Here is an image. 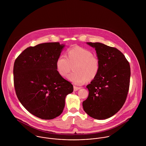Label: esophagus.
<instances>
[{
  "instance_id": "1",
  "label": "esophagus",
  "mask_w": 146,
  "mask_h": 146,
  "mask_svg": "<svg viewBox=\"0 0 146 146\" xmlns=\"http://www.w3.org/2000/svg\"><path fill=\"white\" fill-rule=\"evenodd\" d=\"M80 88L78 87V86H74V91H77L78 90L80 89Z\"/></svg>"
}]
</instances>
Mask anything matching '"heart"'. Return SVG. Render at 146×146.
<instances>
[{"instance_id": "obj_1", "label": "heart", "mask_w": 146, "mask_h": 146, "mask_svg": "<svg viewBox=\"0 0 146 146\" xmlns=\"http://www.w3.org/2000/svg\"><path fill=\"white\" fill-rule=\"evenodd\" d=\"M67 57L60 55L56 61V68L58 74L66 77L72 70L68 79L75 84H81L93 80L98 75L100 68V61L89 50L83 47L76 46L68 49Z\"/></svg>"}]
</instances>
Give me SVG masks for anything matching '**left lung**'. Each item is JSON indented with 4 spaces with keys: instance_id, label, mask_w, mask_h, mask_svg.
<instances>
[{
    "instance_id": "obj_1",
    "label": "left lung",
    "mask_w": 146,
    "mask_h": 146,
    "mask_svg": "<svg viewBox=\"0 0 146 146\" xmlns=\"http://www.w3.org/2000/svg\"><path fill=\"white\" fill-rule=\"evenodd\" d=\"M87 44L95 48L101 68L86 86L89 96L83 107L90 117L104 120L116 113L125 102L130 85V64L116 48L100 42Z\"/></svg>"
}]
</instances>
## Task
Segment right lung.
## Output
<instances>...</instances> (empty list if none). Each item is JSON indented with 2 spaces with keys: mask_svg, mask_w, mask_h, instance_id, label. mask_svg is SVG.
Here are the masks:
<instances>
[{
  "mask_svg": "<svg viewBox=\"0 0 146 146\" xmlns=\"http://www.w3.org/2000/svg\"><path fill=\"white\" fill-rule=\"evenodd\" d=\"M64 45L59 42L29 46L16 59L13 82L17 97L31 114L50 120L62 112L73 85L58 74L56 61Z\"/></svg>",
  "mask_w": 146,
  "mask_h": 146,
  "instance_id": "1",
  "label": "right lung"
}]
</instances>
